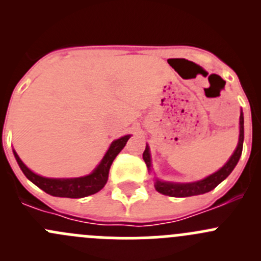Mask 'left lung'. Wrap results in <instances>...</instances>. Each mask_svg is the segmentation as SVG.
Returning a JSON list of instances; mask_svg holds the SVG:
<instances>
[{
  "mask_svg": "<svg viewBox=\"0 0 261 261\" xmlns=\"http://www.w3.org/2000/svg\"><path fill=\"white\" fill-rule=\"evenodd\" d=\"M240 134H239V141L238 146H236L235 151L232 152V155L230 156V159L226 162V164L223 165L221 169H218L217 172H215L213 174L208 175V177L203 178L201 180L191 181V183H175V181H165L160 180L159 178L155 177L154 187L159 193L164 194V196L169 197H191V196H198V194L207 193V192L212 191L213 188L218 186L222 180H225L228 175L231 174V172L233 170V168L238 164L239 159L241 156V152H243V144H244V114L243 110L240 111ZM144 162L146 163V167L149 169V172H151V154H150V147L146 144L145 151L143 154Z\"/></svg>",
  "mask_w": 261,
  "mask_h": 261,
  "instance_id": "left-lung-1",
  "label": "left lung"
}]
</instances>
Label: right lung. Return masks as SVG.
<instances>
[{"mask_svg": "<svg viewBox=\"0 0 261 261\" xmlns=\"http://www.w3.org/2000/svg\"><path fill=\"white\" fill-rule=\"evenodd\" d=\"M130 136L131 135H125L112 141L111 145L107 149L106 154L103 155L98 165L94 168L93 172L78 178L41 177V175L34 173L33 170L29 169L23 164L22 160L20 159V156H18L15 150H12V151H14L15 159H16L18 167L22 170L25 177L30 181H33L35 186H38L39 188L43 189L44 192L50 194V196L67 197V198H83V197L97 193V192L103 188L105 184L107 183V179H109V172L112 162L117 156L118 152L125 147Z\"/></svg>", "mask_w": 261, "mask_h": 261, "instance_id": "obj_1", "label": "right lung"}]
</instances>
